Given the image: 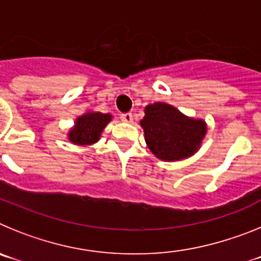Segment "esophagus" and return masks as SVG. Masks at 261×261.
Masks as SVG:
<instances>
[{
    "mask_svg": "<svg viewBox=\"0 0 261 261\" xmlns=\"http://www.w3.org/2000/svg\"><path fill=\"white\" fill-rule=\"evenodd\" d=\"M120 119L125 121V123H132L133 120V115L130 112H126V114H121L120 115Z\"/></svg>",
    "mask_w": 261,
    "mask_h": 261,
    "instance_id": "obj_1",
    "label": "esophagus"
}]
</instances>
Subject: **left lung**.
Here are the masks:
<instances>
[{
    "mask_svg": "<svg viewBox=\"0 0 261 261\" xmlns=\"http://www.w3.org/2000/svg\"><path fill=\"white\" fill-rule=\"evenodd\" d=\"M141 125L149 149L163 161L192 155L206 132L204 121L188 119L166 103L147 106Z\"/></svg>",
    "mask_w": 261,
    "mask_h": 261,
    "instance_id": "1",
    "label": "left lung"
}]
</instances>
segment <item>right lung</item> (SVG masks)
Listing matches in <instances>:
<instances>
[{
	"label": "right lung",
	"instance_id": "1",
	"mask_svg": "<svg viewBox=\"0 0 261 261\" xmlns=\"http://www.w3.org/2000/svg\"><path fill=\"white\" fill-rule=\"evenodd\" d=\"M111 120V115L93 112L78 117L75 126L70 130L69 140L78 145H90L99 140L100 132Z\"/></svg>",
	"mask_w": 261,
	"mask_h": 261
}]
</instances>
